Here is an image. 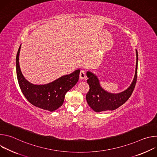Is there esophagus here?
Masks as SVG:
<instances>
[{
    "instance_id": "esophagus-1",
    "label": "esophagus",
    "mask_w": 157,
    "mask_h": 157,
    "mask_svg": "<svg viewBox=\"0 0 157 157\" xmlns=\"http://www.w3.org/2000/svg\"><path fill=\"white\" fill-rule=\"evenodd\" d=\"M86 76L85 71L84 70H81L79 73V78L81 79H86Z\"/></svg>"
}]
</instances>
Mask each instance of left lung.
Wrapping results in <instances>:
<instances>
[{
    "mask_svg": "<svg viewBox=\"0 0 157 157\" xmlns=\"http://www.w3.org/2000/svg\"><path fill=\"white\" fill-rule=\"evenodd\" d=\"M136 73L133 81L126 90L117 94L110 93L101 86L99 80L93 73L87 71L86 75L88 78L87 82L89 86V91L86 94V98L88 105L96 113L113 110L124 104L132 95L135 88L137 78L138 53L136 50Z\"/></svg>",
    "mask_w": 157,
    "mask_h": 157,
    "instance_id": "1",
    "label": "left lung"
}]
</instances>
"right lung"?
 <instances>
[{"instance_id":"obj_1","label":"right lung","mask_w":157,"mask_h":157,"mask_svg":"<svg viewBox=\"0 0 157 157\" xmlns=\"http://www.w3.org/2000/svg\"><path fill=\"white\" fill-rule=\"evenodd\" d=\"M21 44L16 56V71L18 82L22 93L32 105L40 109L53 112L61 107L66 93L77 83L79 70L63 76L46 84H33L29 82L22 75L19 65V54Z\"/></svg>"}]
</instances>
